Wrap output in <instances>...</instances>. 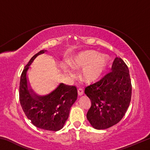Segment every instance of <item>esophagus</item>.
I'll return each mask as SVG.
<instances>
[{"mask_svg":"<svg viewBox=\"0 0 150 150\" xmlns=\"http://www.w3.org/2000/svg\"><path fill=\"white\" fill-rule=\"evenodd\" d=\"M77 93H78V96L83 95V90L82 89V88H79V89L77 90Z\"/></svg>","mask_w":150,"mask_h":150,"instance_id":"34e87169","label":"esophagus"}]
</instances>
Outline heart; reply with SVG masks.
Listing matches in <instances>:
<instances>
[{"label":"heart","instance_id":"1","mask_svg":"<svg viewBox=\"0 0 150 150\" xmlns=\"http://www.w3.org/2000/svg\"><path fill=\"white\" fill-rule=\"evenodd\" d=\"M108 63V56L105 54H96L94 51H85L73 58L70 65L75 70H82L81 77L84 82L91 83L98 79L102 75ZM63 69L71 77L74 73L67 66L63 65Z\"/></svg>","mask_w":150,"mask_h":150}]
</instances>
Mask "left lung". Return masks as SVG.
<instances>
[{
	"instance_id": "left-lung-1",
	"label": "left lung",
	"mask_w": 150,
	"mask_h": 150,
	"mask_svg": "<svg viewBox=\"0 0 150 150\" xmlns=\"http://www.w3.org/2000/svg\"><path fill=\"white\" fill-rule=\"evenodd\" d=\"M111 70L102 79L85 90L91 101L87 120L97 130H105L118 123L130 103L132 84L126 63L116 57Z\"/></svg>"
}]
</instances>
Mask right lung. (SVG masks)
Returning a JSON list of instances; mask_svg holds the SVG:
<instances>
[{
	"label": "right lung",
	"mask_w": 150,
	"mask_h": 150,
	"mask_svg": "<svg viewBox=\"0 0 150 150\" xmlns=\"http://www.w3.org/2000/svg\"><path fill=\"white\" fill-rule=\"evenodd\" d=\"M47 52L41 50L34 55L25 66L20 77L19 97L25 115L37 128L50 131L63 128L69 117L70 108L77 98L74 86L59 83L55 89L45 95L35 93L30 85L27 72L38 55Z\"/></svg>",
	"instance_id": "1"
}]
</instances>
